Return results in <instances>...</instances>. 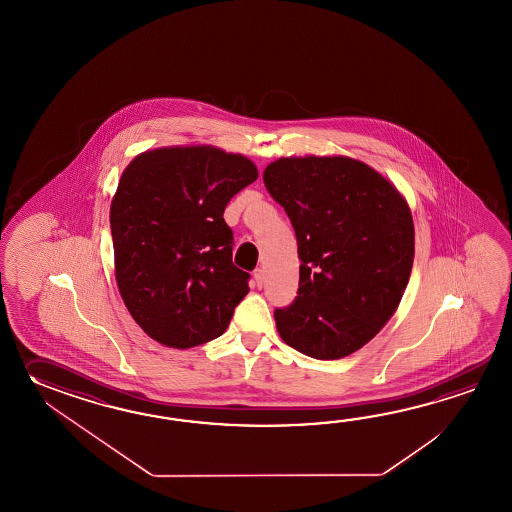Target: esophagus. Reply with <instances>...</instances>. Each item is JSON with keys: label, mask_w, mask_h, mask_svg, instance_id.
I'll list each match as a JSON object with an SVG mask.
<instances>
[{"label": "esophagus", "mask_w": 512, "mask_h": 512, "mask_svg": "<svg viewBox=\"0 0 512 512\" xmlns=\"http://www.w3.org/2000/svg\"><path fill=\"white\" fill-rule=\"evenodd\" d=\"M254 280H256V285H258V287H261V285H263V282H265V272H263V269H256V271H254Z\"/></svg>", "instance_id": "1"}]
</instances>
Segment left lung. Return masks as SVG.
Returning <instances> with one entry per match:
<instances>
[{"instance_id": "obj_1", "label": "left lung", "mask_w": 512, "mask_h": 512, "mask_svg": "<svg viewBox=\"0 0 512 512\" xmlns=\"http://www.w3.org/2000/svg\"><path fill=\"white\" fill-rule=\"evenodd\" d=\"M263 183L293 223L300 282L274 320L285 344L337 360L368 344L392 318L414 265L410 208L397 188L349 157H289Z\"/></svg>"}]
</instances>
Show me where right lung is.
<instances>
[{
	"mask_svg": "<svg viewBox=\"0 0 512 512\" xmlns=\"http://www.w3.org/2000/svg\"><path fill=\"white\" fill-rule=\"evenodd\" d=\"M258 170L212 146L159 148L120 177L109 223L115 278L133 320L168 348L221 337L251 274L232 263L225 207Z\"/></svg>",
	"mask_w": 512,
	"mask_h": 512,
	"instance_id": "obj_1",
	"label": "right lung"
}]
</instances>
